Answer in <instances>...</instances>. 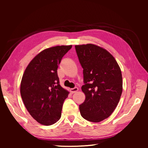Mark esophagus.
<instances>
[{
    "instance_id": "obj_1",
    "label": "esophagus",
    "mask_w": 148,
    "mask_h": 148,
    "mask_svg": "<svg viewBox=\"0 0 148 148\" xmlns=\"http://www.w3.org/2000/svg\"><path fill=\"white\" fill-rule=\"evenodd\" d=\"M77 91H78V88H77V87H75L74 88L71 89V92L72 93H75V92H76Z\"/></svg>"
}]
</instances>
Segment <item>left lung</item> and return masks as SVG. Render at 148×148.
I'll use <instances>...</instances> for the list:
<instances>
[{
    "instance_id": "obj_1",
    "label": "left lung",
    "mask_w": 148,
    "mask_h": 148,
    "mask_svg": "<svg viewBox=\"0 0 148 148\" xmlns=\"http://www.w3.org/2000/svg\"><path fill=\"white\" fill-rule=\"evenodd\" d=\"M83 68L82 91L86 100L79 105L81 116L98 123L108 117L116 109L123 90L121 71L114 57L96 45L75 46Z\"/></svg>"
}]
</instances>
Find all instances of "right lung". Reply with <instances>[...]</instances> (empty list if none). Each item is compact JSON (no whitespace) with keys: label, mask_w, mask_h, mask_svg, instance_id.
<instances>
[{"label":"right lung","mask_w":148,"mask_h":148,"mask_svg":"<svg viewBox=\"0 0 148 148\" xmlns=\"http://www.w3.org/2000/svg\"><path fill=\"white\" fill-rule=\"evenodd\" d=\"M72 46L43 50L30 62L22 77V100L31 116L42 125H53L61 118L62 104L69 92L60 86L57 69Z\"/></svg>","instance_id":"1"}]
</instances>
